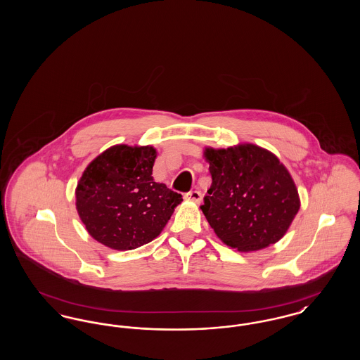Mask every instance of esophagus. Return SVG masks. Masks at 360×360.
<instances>
[{"mask_svg": "<svg viewBox=\"0 0 360 360\" xmlns=\"http://www.w3.org/2000/svg\"><path fill=\"white\" fill-rule=\"evenodd\" d=\"M185 198L193 201V202L200 204L201 200H202V194H201V191H198V190H193V191H188V193L185 194Z\"/></svg>", "mask_w": 360, "mask_h": 360, "instance_id": "1", "label": "esophagus"}]
</instances>
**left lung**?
<instances>
[{"mask_svg":"<svg viewBox=\"0 0 360 360\" xmlns=\"http://www.w3.org/2000/svg\"><path fill=\"white\" fill-rule=\"evenodd\" d=\"M212 185L201 210L217 238L240 252L282 239L301 201L290 172L271 151L252 143L205 147Z\"/></svg>","mask_w":360,"mask_h":360,"instance_id":"8db88e82","label":"left lung"}]
</instances>
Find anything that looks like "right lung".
I'll use <instances>...</instances> for the list:
<instances>
[{"mask_svg": "<svg viewBox=\"0 0 360 360\" xmlns=\"http://www.w3.org/2000/svg\"><path fill=\"white\" fill-rule=\"evenodd\" d=\"M153 146L116 144L94 158L75 188L87 233L108 248L129 251L160 235L184 200L153 178Z\"/></svg>", "mask_w": 360, "mask_h": 360, "instance_id": "obj_1", "label": "right lung"}]
</instances>
